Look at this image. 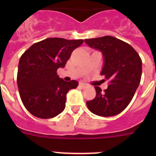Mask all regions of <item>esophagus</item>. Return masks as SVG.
Here are the masks:
<instances>
[{
  "instance_id": "obj_1",
  "label": "esophagus",
  "mask_w": 156,
  "mask_h": 156,
  "mask_svg": "<svg viewBox=\"0 0 156 156\" xmlns=\"http://www.w3.org/2000/svg\"><path fill=\"white\" fill-rule=\"evenodd\" d=\"M87 86V85L86 84V83H82V82H80L79 83V87H82V88H84V87H86Z\"/></svg>"
}]
</instances>
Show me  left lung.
<instances>
[{"mask_svg": "<svg viewBox=\"0 0 156 156\" xmlns=\"http://www.w3.org/2000/svg\"><path fill=\"white\" fill-rule=\"evenodd\" d=\"M90 48L101 51L104 66L101 75L108 80V88L102 91L94 87L96 96L87 101L92 113L113 116L120 113L131 101L141 78L142 62L129 44L111 36L86 39Z\"/></svg>", "mask_w": 156, "mask_h": 156, "instance_id": "8db88e82", "label": "left lung"}]
</instances>
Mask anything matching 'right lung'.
<instances>
[{
    "label": "right lung",
    "mask_w": 156,
    "mask_h": 156,
    "mask_svg": "<svg viewBox=\"0 0 156 156\" xmlns=\"http://www.w3.org/2000/svg\"><path fill=\"white\" fill-rule=\"evenodd\" d=\"M83 40L48 38L34 44L19 59L17 84L23 105L34 116L49 119L66 107V94L76 88L78 82H66L58 76L72 52Z\"/></svg>",
    "instance_id": "add662e5"
}]
</instances>
